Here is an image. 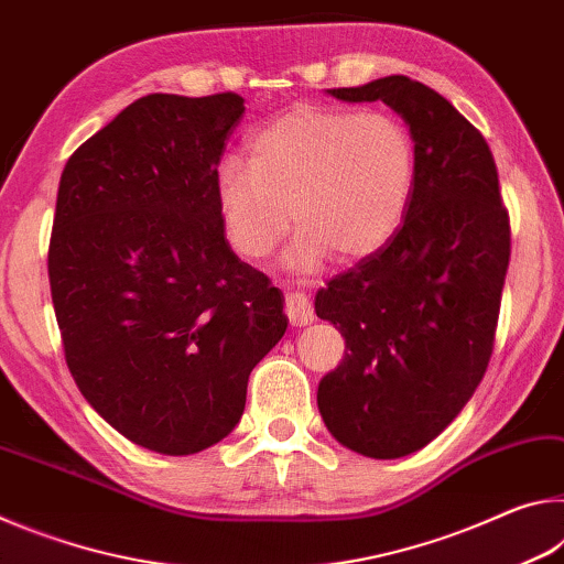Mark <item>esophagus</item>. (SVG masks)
Segmentation results:
<instances>
[{
	"mask_svg": "<svg viewBox=\"0 0 564 564\" xmlns=\"http://www.w3.org/2000/svg\"><path fill=\"white\" fill-rule=\"evenodd\" d=\"M285 313H289L293 326H308L313 321V305L308 301V295L301 291L285 293Z\"/></svg>",
	"mask_w": 564,
	"mask_h": 564,
	"instance_id": "esophagus-1",
	"label": "esophagus"
}]
</instances>
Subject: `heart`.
I'll list each match as a JSON object with an SVG mask.
<instances>
[{"label": "heart", "mask_w": 564, "mask_h": 564, "mask_svg": "<svg viewBox=\"0 0 564 564\" xmlns=\"http://www.w3.org/2000/svg\"><path fill=\"white\" fill-rule=\"evenodd\" d=\"M415 169V139L393 113L301 107L253 133L248 161L218 164L216 204L228 243L248 261L265 259L293 218L285 265L313 273L330 253L352 263L390 241Z\"/></svg>", "instance_id": "obj_1"}]
</instances>
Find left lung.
I'll use <instances>...</instances> for the list:
<instances>
[{
    "instance_id": "left-lung-1",
    "label": "left lung",
    "mask_w": 564,
    "mask_h": 564,
    "mask_svg": "<svg viewBox=\"0 0 564 564\" xmlns=\"http://www.w3.org/2000/svg\"><path fill=\"white\" fill-rule=\"evenodd\" d=\"M328 94L388 104L417 149L403 224L316 293L346 338L318 386L323 423L348 451L393 460L441 435L488 370L510 218L488 141L441 94L400 74Z\"/></svg>"
}]
</instances>
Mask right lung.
I'll use <instances>...</instances> for the list:
<instances>
[{"label":"right lung","instance_id":"right-lung-1","mask_svg":"<svg viewBox=\"0 0 564 564\" xmlns=\"http://www.w3.org/2000/svg\"><path fill=\"white\" fill-rule=\"evenodd\" d=\"M234 91L149 94L74 151L50 285L82 395L131 443L194 455L234 431L248 376L283 338V293L226 241L216 169Z\"/></svg>","mask_w":564,"mask_h":564}]
</instances>
